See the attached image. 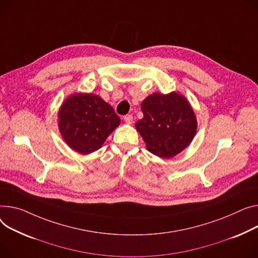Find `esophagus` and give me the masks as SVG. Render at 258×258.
Masks as SVG:
<instances>
[{
	"label": "esophagus",
	"mask_w": 258,
	"mask_h": 258,
	"mask_svg": "<svg viewBox=\"0 0 258 258\" xmlns=\"http://www.w3.org/2000/svg\"><path fill=\"white\" fill-rule=\"evenodd\" d=\"M124 121H125L126 123H128V124L133 123V121H134L133 115H131V114H127V115H125V116H124Z\"/></svg>",
	"instance_id": "1"
}]
</instances>
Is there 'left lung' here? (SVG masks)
<instances>
[{
  "mask_svg": "<svg viewBox=\"0 0 258 258\" xmlns=\"http://www.w3.org/2000/svg\"><path fill=\"white\" fill-rule=\"evenodd\" d=\"M141 109L143 118L136 122V128L151 153L172 158L193 140L196 117L182 95L153 93L143 100Z\"/></svg>",
  "mask_w": 258,
  "mask_h": 258,
  "instance_id": "8db88e82",
  "label": "left lung"
}]
</instances>
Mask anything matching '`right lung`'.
Instances as JSON below:
<instances>
[{
    "label": "right lung",
    "instance_id": "1",
    "mask_svg": "<svg viewBox=\"0 0 258 258\" xmlns=\"http://www.w3.org/2000/svg\"><path fill=\"white\" fill-rule=\"evenodd\" d=\"M58 117L63 139L83 154L99 149L120 123L113 108L95 94L78 93L68 97Z\"/></svg>",
    "mask_w": 258,
    "mask_h": 258
}]
</instances>
